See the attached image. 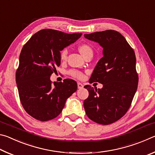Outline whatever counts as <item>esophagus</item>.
Instances as JSON below:
<instances>
[{
	"mask_svg": "<svg viewBox=\"0 0 155 155\" xmlns=\"http://www.w3.org/2000/svg\"><path fill=\"white\" fill-rule=\"evenodd\" d=\"M77 85H78V89H82V88H83V85L82 83H77Z\"/></svg>",
	"mask_w": 155,
	"mask_h": 155,
	"instance_id": "1",
	"label": "esophagus"
}]
</instances>
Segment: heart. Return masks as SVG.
Returning a JSON list of instances; mask_svg holds the SVG:
<instances>
[{
	"instance_id": "heart-1",
	"label": "heart",
	"mask_w": 155,
	"mask_h": 155,
	"mask_svg": "<svg viewBox=\"0 0 155 155\" xmlns=\"http://www.w3.org/2000/svg\"><path fill=\"white\" fill-rule=\"evenodd\" d=\"M78 51H79L83 57H85V56L88 55V54H93L92 48H91V47L87 44H81V45L78 46ZM67 57H68L67 48L63 49L62 51H61V52H60V59H61V61H65V60H66ZM69 74L71 76H72V77L78 78V79H82V78H83V77H84V75L83 73L80 71H78V70H70V71L69 72Z\"/></svg>"
}]
</instances>
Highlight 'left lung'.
Masks as SVG:
<instances>
[{"label": "left lung", "mask_w": 155, "mask_h": 155, "mask_svg": "<svg viewBox=\"0 0 155 155\" xmlns=\"http://www.w3.org/2000/svg\"><path fill=\"white\" fill-rule=\"evenodd\" d=\"M87 40L103 48V57L94 68L90 83L103 84L102 89L87 85L85 114L92 121L107 125L117 121L129 109L137 91L138 74L135 52L121 33L114 30L85 34Z\"/></svg>", "instance_id": "left-lung-1"}]
</instances>
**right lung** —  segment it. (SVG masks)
<instances>
[{"instance_id":"obj_1","label":"right lung","mask_w":155,"mask_h":155,"mask_svg":"<svg viewBox=\"0 0 155 155\" xmlns=\"http://www.w3.org/2000/svg\"><path fill=\"white\" fill-rule=\"evenodd\" d=\"M81 35L46 28L34 34L23 46L15 81L23 108L33 118L42 122L55 118L77 91L74 80L52 83L50 78L61 64L60 51Z\"/></svg>"}]
</instances>
